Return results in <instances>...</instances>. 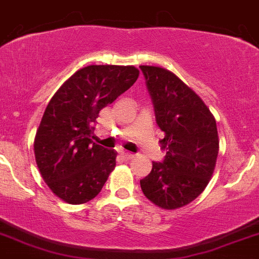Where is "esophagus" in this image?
Here are the masks:
<instances>
[{"mask_svg": "<svg viewBox=\"0 0 259 259\" xmlns=\"http://www.w3.org/2000/svg\"><path fill=\"white\" fill-rule=\"evenodd\" d=\"M121 157L124 158V159H133L134 158V154H130V153H126V152H121Z\"/></svg>", "mask_w": 259, "mask_h": 259, "instance_id": "34e87169", "label": "esophagus"}]
</instances>
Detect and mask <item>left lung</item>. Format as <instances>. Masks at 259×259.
I'll return each instance as SVG.
<instances>
[{
  "mask_svg": "<svg viewBox=\"0 0 259 259\" xmlns=\"http://www.w3.org/2000/svg\"><path fill=\"white\" fill-rule=\"evenodd\" d=\"M154 106L155 121L164 133L167 150L140 180L149 201L165 210L186 206L209 183L219 153L217 121L209 107L185 82L165 68L140 66Z\"/></svg>",
  "mask_w": 259,
  "mask_h": 259,
  "instance_id": "obj_1",
  "label": "left lung"
}]
</instances>
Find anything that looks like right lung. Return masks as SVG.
Returning <instances> with one entry per match:
<instances>
[{
    "label": "right lung",
    "instance_id": "right-lung-1",
    "mask_svg": "<svg viewBox=\"0 0 259 259\" xmlns=\"http://www.w3.org/2000/svg\"><path fill=\"white\" fill-rule=\"evenodd\" d=\"M138 77L133 66H87L48 104L35 135V160L48 187L67 204L95 199L114 170L117 153L92 142L94 122Z\"/></svg>",
    "mask_w": 259,
    "mask_h": 259
}]
</instances>
